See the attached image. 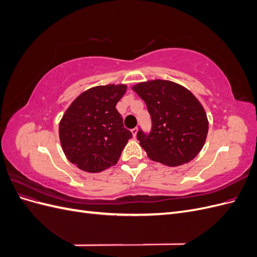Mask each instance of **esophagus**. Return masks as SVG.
<instances>
[{"mask_svg": "<svg viewBox=\"0 0 257 257\" xmlns=\"http://www.w3.org/2000/svg\"><path fill=\"white\" fill-rule=\"evenodd\" d=\"M132 132V134H133V137H136V135H137V132H138V128L137 127H134L133 130L131 131Z\"/></svg>", "mask_w": 257, "mask_h": 257, "instance_id": "obj_1", "label": "esophagus"}]
</instances>
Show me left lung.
Listing matches in <instances>:
<instances>
[{"label":"left lung","mask_w":257,"mask_h":257,"mask_svg":"<svg viewBox=\"0 0 257 257\" xmlns=\"http://www.w3.org/2000/svg\"><path fill=\"white\" fill-rule=\"evenodd\" d=\"M144 99L151 115L148 135L137 133L148 158L175 167L192 161L203 149L209 122L203 105L183 85L155 79L132 87Z\"/></svg>","instance_id":"1"}]
</instances>
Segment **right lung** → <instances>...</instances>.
<instances>
[{
	"label": "right lung",
	"mask_w": 257,
	"mask_h": 257,
	"mask_svg": "<svg viewBox=\"0 0 257 257\" xmlns=\"http://www.w3.org/2000/svg\"><path fill=\"white\" fill-rule=\"evenodd\" d=\"M126 89L123 83L90 88L74 99L62 116V150L83 172L100 173L115 165L132 137L115 108Z\"/></svg>",
	"instance_id": "1"
}]
</instances>
